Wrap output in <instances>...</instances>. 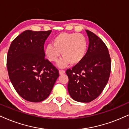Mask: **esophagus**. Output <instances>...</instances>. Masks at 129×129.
I'll return each mask as SVG.
<instances>
[{
	"label": "esophagus",
	"mask_w": 129,
	"mask_h": 129,
	"mask_svg": "<svg viewBox=\"0 0 129 129\" xmlns=\"http://www.w3.org/2000/svg\"><path fill=\"white\" fill-rule=\"evenodd\" d=\"M65 73V71L64 70H59V74L60 75H62V74H64Z\"/></svg>",
	"instance_id": "obj_1"
}]
</instances>
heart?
<instances>
[{
    "label": "heart",
    "mask_w": 129,
    "mask_h": 129,
    "mask_svg": "<svg viewBox=\"0 0 129 129\" xmlns=\"http://www.w3.org/2000/svg\"><path fill=\"white\" fill-rule=\"evenodd\" d=\"M88 49L86 37L78 33H60L52 40V45L46 47L45 54L51 62L56 61L61 52L63 58L58 65L66 66L68 63L72 65L80 63L85 57Z\"/></svg>",
    "instance_id": "heart-1"
}]
</instances>
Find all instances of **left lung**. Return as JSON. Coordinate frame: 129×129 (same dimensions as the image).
<instances>
[{
	"label": "left lung",
	"instance_id": "1",
	"mask_svg": "<svg viewBox=\"0 0 129 129\" xmlns=\"http://www.w3.org/2000/svg\"><path fill=\"white\" fill-rule=\"evenodd\" d=\"M86 31L90 42L86 55L80 63L66 72L70 96L79 102H90L101 94L111 70V57L105 44L94 33Z\"/></svg>",
	"mask_w": 129,
	"mask_h": 129
}]
</instances>
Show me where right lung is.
<instances>
[{"mask_svg": "<svg viewBox=\"0 0 129 129\" xmlns=\"http://www.w3.org/2000/svg\"><path fill=\"white\" fill-rule=\"evenodd\" d=\"M51 32L23 31L12 41L8 52L11 83L22 98L31 102L46 99L59 76L58 69L45 57L44 45Z\"/></svg>", "mask_w": 129, "mask_h": 129, "instance_id": "add662e5", "label": "right lung"}]
</instances>
